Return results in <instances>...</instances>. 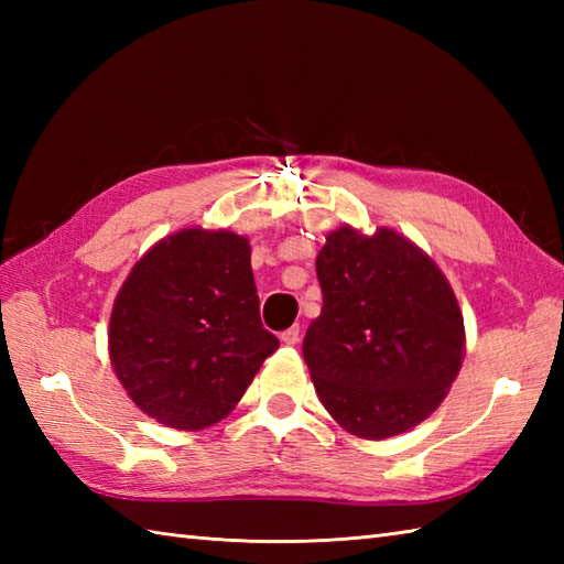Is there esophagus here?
Instances as JSON below:
<instances>
[{
    "label": "esophagus",
    "instance_id": "34e87169",
    "mask_svg": "<svg viewBox=\"0 0 564 564\" xmlns=\"http://www.w3.org/2000/svg\"><path fill=\"white\" fill-rule=\"evenodd\" d=\"M281 341H283L285 346H293V344L301 341V327L293 325L291 329H285V332L281 334Z\"/></svg>",
    "mask_w": 564,
    "mask_h": 564
}]
</instances>
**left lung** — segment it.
<instances>
[{
    "mask_svg": "<svg viewBox=\"0 0 564 564\" xmlns=\"http://www.w3.org/2000/svg\"><path fill=\"white\" fill-rule=\"evenodd\" d=\"M317 254L322 315L303 356L319 402L351 436L382 441L434 414L465 356L463 313L422 247L392 227L341 225Z\"/></svg>",
    "mask_w": 564,
    "mask_h": 564,
    "instance_id": "obj_1",
    "label": "left lung"
}]
</instances>
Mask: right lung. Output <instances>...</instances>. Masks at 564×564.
<instances>
[{
    "instance_id": "right-lung-1",
    "label": "right lung",
    "mask_w": 564,
    "mask_h": 564,
    "mask_svg": "<svg viewBox=\"0 0 564 564\" xmlns=\"http://www.w3.org/2000/svg\"><path fill=\"white\" fill-rule=\"evenodd\" d=\"M279 339L261 327L249 239L184 227L142 254L118 291L109 356L128 398L178 431L230 414Z\"/></svg>"
}]
</instances>
